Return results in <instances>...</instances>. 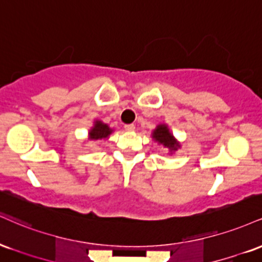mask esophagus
I'll list each match as a JSON object with an SVG mask.
<instances>
[{
  "label": "esophagus",
  "instance_id": "1",
  "mask_svg": "<svg viewBox=\"0 0 262 262\" xmlns=\"http://www.w3.org/2000/svg\"><path fill=\"white\" fill-rule=\"evenodd\" d=\"M124 129L127 132H133L134 129H135V125L134 124H125L124 125Z\"/></svg>",
  "mask_w": 262,
  "mask_h": 262
}]
</instances>
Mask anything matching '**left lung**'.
Instances as JSON below:
<instances>
[{
	"instance_id": "1",
	"label": "left lung",
	"mask_w": 262,
	"mask_h": 262,
	"mask_svg": "<svg viewBox=\"0 0 262 262\" xmlns=\"http://www.w3.org/2000/svg\"><path fill=\"white\" fill-rule=\"evenodd\" d=\"M152 139H154L156 143L161 144L162 146L167 148L170 151H176L177 149L180 148V144L173 135L170 133V129L167 128L166 124H159L158 127L154 129L152 132Z\"/></svg>"
}]
</instances>
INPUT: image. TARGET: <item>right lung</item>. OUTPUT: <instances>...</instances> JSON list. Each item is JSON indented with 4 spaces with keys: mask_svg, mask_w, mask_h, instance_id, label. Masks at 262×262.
Returning a JSON list of instances; mask_svg holds the SVG:
<instances>
[{
    "mask_svg": "<svg viewBox=\"0 0 262 262\" xmlns=\"http://www.w3.org/2000/svg\"><path fill=\"white\" fill-rule=\"evenodd\" d=\"M112 129H111L106 123L101 121H96L93 127L90 129L89 137L91 140H98V139H106L110 137V134L112 133Z\"/></svg>",
    "mask_w": 262,
    "mask_h": 262,
    "instance_id": "obj_1",
    "label": "right lung"
}]
</instances>
